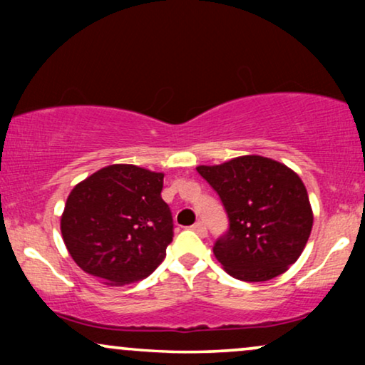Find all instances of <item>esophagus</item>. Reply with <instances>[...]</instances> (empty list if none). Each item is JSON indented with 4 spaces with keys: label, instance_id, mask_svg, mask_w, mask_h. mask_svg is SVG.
<instances>
[{
    "label": "esophagus",
    "instance_id": "esophagus-1",
    "mask_svg": "<svg viewBox=\"0 0 365 365\" xmlns=\"http://www.w3.org/2000/svg\"><path fill=\"white\" fill-rule=\"evenodd\" d=\"M191 229H192V231H194V232H196V234H199V236H201V237H204V236H206V234H207L206 224H204V222H201V221H199V222H196V224H194V226H192Z\"/></svg>",
    "mask_w": 365,
    "mask_h": 365
}]
</instances>
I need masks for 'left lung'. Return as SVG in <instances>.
<instances>
[{
    "label": "left lung",
    "instance_id": "8db88e82",
    "mask_svg": "<svg viewBox=\"0 0 365 365\" xmlns=\"http://www.w3.org/2000/svg\"><path fill=\"white\" fill-rule=\"evenodd\" d=\"M196 169L227 212L229 231L212 251L229 276L262 282L286 272L312 231L302 179L286 164L256 154Z\"/></svg>",
    "mask_w": 365,
    "mask_h": 365
}]
</instances>
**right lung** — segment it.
<instances>
[{
  "label": "right lung",
  "instance_id": "1",
  "mask_svg": "<svg viewBox=\"0 0 365 365\" xmlns=\"http://www.w3.org/2000/svg\"><path fill=\"white\" fill-rule=\"evenodd\" d=\"M163 182V173L111 164L76 184L61 216L63 241L73 261L109 286L148 277L173 241Z\"/></svg>",
  "mask_w": 365,
  "mask_h": 365
}]
</instances>
